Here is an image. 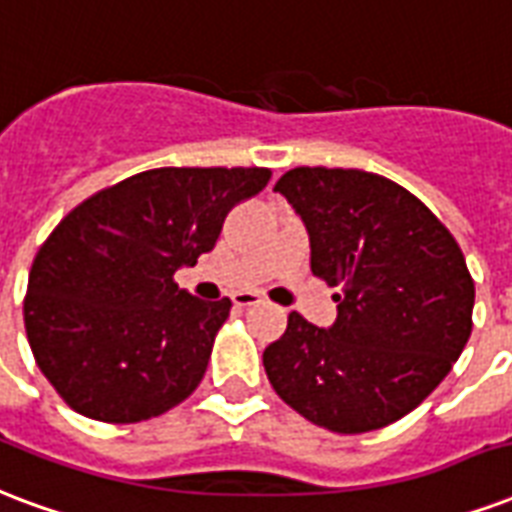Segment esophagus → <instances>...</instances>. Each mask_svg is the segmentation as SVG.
Returning <instances> with one entry per match:
<instances>
[{
	"instance_id": "obj_1",
	"label": "esophagus",
	"mask_w": 512,
	"mask_h": 512,
	"mask_svg": "<svg viewBox=\"0 0 512 512\" xmlns=\"http://www.w3.org/2000/svg\"><path fill=\"white\" fill-rule=\"evenodd\" d=\"M232 302L237 307H253V305H259L261 297L259 294H253V291H237L232 297Z\"/></svg>"
}]
</instances>
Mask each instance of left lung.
Listing matches in <instances>:
<instances>
[{"instance_id": "left-lung-1", "label": "left lung", "mask_w": 512, "mask_h": 512, "mask_svg": "<svg viewBox=\"0 0 512 512\" xmlns=\"http://www.w3.org/2000/svg\"><path fill=\"white\" fill-rule=\"evenodd\" d=\"M310 237V270L340 294L329 329L288 315L267 345L278 397L337 434L416 410L472 332L475 283L459 242L394 180L361 169L297 167L275 183Z\"/></svg>"}]
</instances>
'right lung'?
<instances>
[{
    "mask_svg": "<svg viewBox=\"0 0 512 512\" xmlns=\"http://www.w3.org/2000/svg\"><path fill=\"white\" fill-rule=\"evenodd\" d=\"M264 167H161L96 191L61 218L29 272L23 324L34 361L80 416L148 421L205 378L229 299L205 302L175 272L213 251Z\"/></svg>",
    "mask_w": 512,
    "mask_h": 512,
    "instance_id": "right-lung-1",
    "label": "right lung"
}]
</instances>
